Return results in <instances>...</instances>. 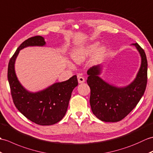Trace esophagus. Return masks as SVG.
I'll list each match as a JSON object with an SVG mask.
<instances>
[{
    "label": "esophagus",
    "instance_id": "obj_1",
    "mask_svg": "<svg viewBox=\"0 0 153 153\" xmlns=\"http://www.w3.org/2000/svg\"><path fill=\"white\" fill-rule=\"evenodd\" d=\"M78 82L80 84H82L85 82V79H84V78L83 76H79L78 77Z\"/></svg>",
    "mask_w": 153,
    "mask_h": 153
}]
</instances>
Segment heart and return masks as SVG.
I'll list each match as a JSON object with an SVG mask.
<instances>
[{"label":"heart","instance_id":"1","mask_svg":"<svg viewBox=\"0 0 153 153\" xmlns=\"http://www.w3.org/2000/svg\"><path fill=\"white\" fill-rule=\"evenodd\" d=\"M99 45L98 43H94L87 46L84 48H79L76 50L75 52L73 53V59L74 62L76 63H81L84 60L86 57L90 56L91 53H93L95 51L97 48V46ZM105 48L104 47H100L98 49L97 52V55H100V54L104 52Z\"/></svg>","mask_w":153,"mask_h":153}]
</instances>
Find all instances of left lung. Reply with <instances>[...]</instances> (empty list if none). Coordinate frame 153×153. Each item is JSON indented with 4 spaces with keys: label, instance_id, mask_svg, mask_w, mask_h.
Returning a JSON list of instances; mask_svg holds the SVG:
<instances>
[{
    "label": "left lung",
    "instance_id": "1",
    "mask_svg": "<svg viewBox=\"0 0 153 153\" xmlns=\"http://www.w3.org/2000/svg\"><path fill=\"white\" fill-rule=\"evenodd\" d=\"M132 45L140 53L141 64L136 78L128 86L118 88L105 82L98 76L101 73L100 65L91 67L87 71L91 108L95 116L101 120L115 123L123 120L143 96L147 83V57L137 43Z\"/></svg>",
    "mask_w": 153,
    "mask_h": 153
}]
</instances>
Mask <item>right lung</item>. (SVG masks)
I'll list each match as a JSON object with an SVG mask.
<instances>
[{
  "label": "right lung",
  "mask_w": 153,
  "mask_h": 153,
  "mask_svg": "<svg viewBox=\"0 0 153 153\" xmlns=\"http://www.w3.org/2000/svg\"><path fill=\"white\" fill-rule=\"evenodd\" d=\"M45 44L41 36L25 40L10 59L8 79L13 103L20 113L35 124L49 126L58 123L65 116L71 94L78 85L76 76L64 82H56L44 90L31 93L19 83L14 69L15 61L20 50L27 46H42Z\"/></svg>",
  "instance_id": "right-lung-1"
}]
</instances>
